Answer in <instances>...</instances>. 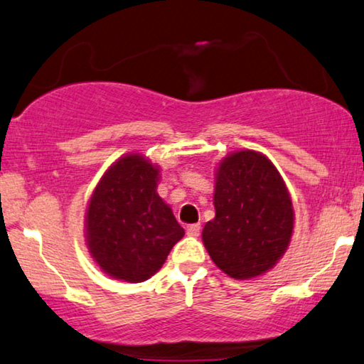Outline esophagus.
<instances>
[{
  "instance_id": "34e87169",
  "label": "esophagus",
  "mask_w": 364,
  "mask_h": 364,
  "mask_svg": "<svg viewBox=\"0 0 364 364\" xmlns=\"http://www.w3.org/2000/svg\"><path fill=\"white\" fill-rule=\"evenodd\" d=\"M200 229H201V226L198 225H190L188 228H187V234L188 236H192V237H198L200 236Z\"/></svg>"
}]
</instances>
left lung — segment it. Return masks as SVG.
I'll return each instance as SVG.
<instances>
[{
  "mask_svg": "<svg viewBox=\"0 0 364 364\" xmlns=\"http://www.w3.org/2000/svg\"><path fill=\"white\" fill-rule=\"evenodd\" d=\"M215 220L201 239L226 275L259 277L277 264L293 234V206L282 176L264 154L245 149L216 171Z\"/></svg>",
  "mask_w": 364,
  "mask_h": 364,
  "instance_id": "obj_1",
  "label": "left lung"
}]
</instances>
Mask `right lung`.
Masks as SVG:
<instances>
[{"label": "right lung", "instance_id": "1", "mask_svg": "<svg viewBox=\"0 0 364 364\" xmlns=\"http://www.w3.org/2000/svg\"><path fill=\"white\" fill-rule=\"evenodd\" d=\"M158 167L128 154L105 172L89 201L86 239L99 267L117 279L141 283L153 277L183 229L156 192Z\"/></svg>", "mask_w": 364, "mask_h": 364}]
</instances>
